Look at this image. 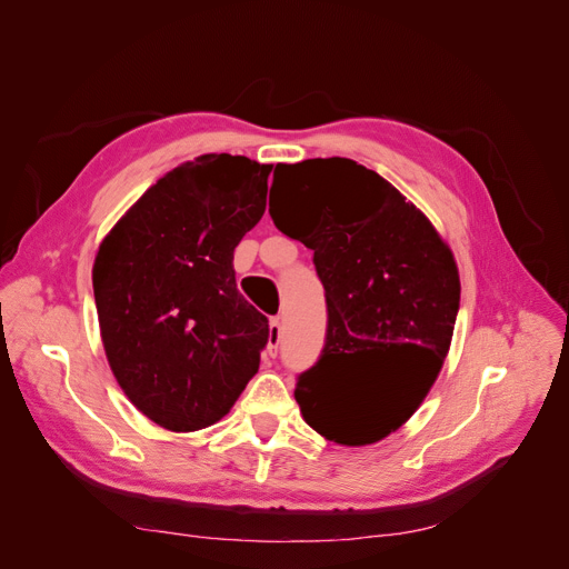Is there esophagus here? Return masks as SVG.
<instances>
[{
    "mask_svg": "<svg viewBox=\"0 0 569 569\" xmlns=\"http://www.w3.org/2000/svg\"><path fill=\"white\" fill-rule=\"evenodd\" d=\"M279 343H281V320L272 318L269 320V337H267V352L277 357L279 352Z\"/></svg>",
    "mask_w": 569,
    "mask_h": 569,
    "instance_id": "34e87169",
    "label": "esophagus"
}]
</instances>
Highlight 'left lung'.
Segmentation results:
<instances>
[{"label":"left lung","instance_id":"8db88e82","mask_svg":"<svg viewBox=\"0 0 569 569\" xmlns=\"http://www.w3.org/2000/svg\"><path fill=\"white\" fill-rule=\"evenodd\" d=\"M277 169L290 200L269 214L313 251L327 302L325 348L295 399L327 440L373 445L410 420L450 352L461 297L455 253L399 189L352 159Z\"/></svg>","mask_w":569,"mask_h":569}]
</instances>
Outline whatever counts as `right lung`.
I'll return each instance as SVG.
<instances>
[{
	"instance_id": "1",
	"label": "right lung",
	"mask_w": 569,
	"mask_h": 569,
	"mask_svg": "<svg viewBox=\"0 0 569 569\" xmlns=\"http://www.w3.org/2000/svg\"><path fill=\"white\" fill-rule=\"evenodd\" d=\"M272 163L202 154L119 219L92 283L108 365L154 425L187 433L230 412L260 367L267 318L234 283V247L264 214Z\"/></svg>"
}]
</instances>
